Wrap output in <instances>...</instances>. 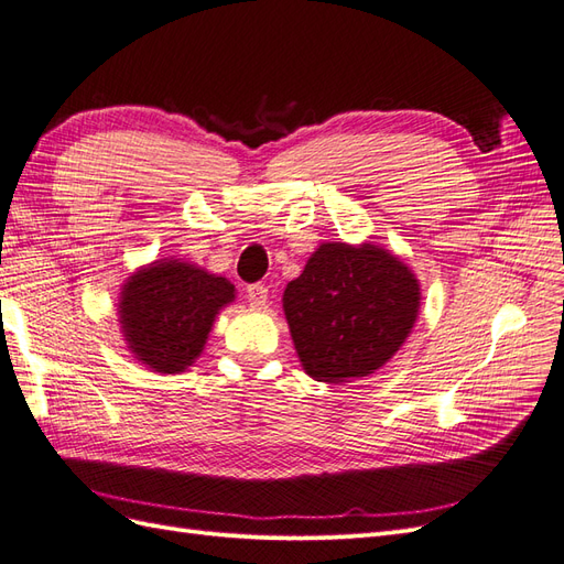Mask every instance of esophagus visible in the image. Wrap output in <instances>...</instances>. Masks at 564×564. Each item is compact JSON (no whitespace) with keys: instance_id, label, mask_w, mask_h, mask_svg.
I'll list each match as a JSON object with an SVG mask.
<instances>
[{"instance_id":"1","label":"esophagus","mask_w":564,"mask_h":564,"mask_svg":"<svg viewBox=\"0 0 564 564\" xmlns=\"http://www.w3.org/2000/svg\"><path fill=\"white\" fill-rule=\"evenodd\" d=\"M247 299L253 305V308H265L268 303V286L265 284H251L247 289Z\"/></svg>"}]
</instances>
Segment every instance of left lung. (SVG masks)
I'll use <instances>...</instances> for the list:
<instances>
[{
	"instance_id": "obj_1",
	"label": "left lung",
	"mask_w": 564,
	"mask_h": 564,
	"mask_svg": "<svg viewBox=\"0 0 564 564\" xmlns=\"http://www.w3.org/2000/svg\"><path fill=\"white\" fill-rule=\"evenodd\" d=\"M282 308L301 367L324 383L369 377L412 334L421 284L400 256L373 245L322 242L286 284Z\"/></svg>"
}]
</instances>
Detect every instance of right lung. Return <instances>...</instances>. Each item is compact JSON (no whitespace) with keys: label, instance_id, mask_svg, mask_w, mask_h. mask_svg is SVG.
<instances>
[{"label":"right lung","instance_id":"1","mask_svg":"<svg viewBox=\"0 0 564 564\" xmlns=\"http://www.w3.org/2000/svg\"><path fill=\"white\" fill-rule=\"evenodd\" d=\"M235 301V284L181 259L141 265L119 292V332L131 355L158 373L193 367L216 315Z\"/></svg>","mask_w":564,"mask_h":564}]
</instances>
